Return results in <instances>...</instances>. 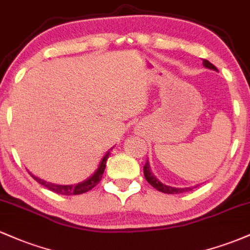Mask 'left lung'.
I'll return each mask as SVG.
<instances>
[{
    "mask_svg": "<svg viewBox=\"0 0 250 250\" xmlns=\"http://www.w3.org/2000/svg\"><path fill=\"white\" fill-rule=\"evenodd\" d=\"M203 65H205L206 68H209V69L217 71L216 67H215L214 64H211L209 61H207V60H203ZM143 174H145L146 180L148 181L149 185H151L155 189H157V190L162 191V193L165 194H180V193H183V191L191 190V188H175V187H170V186L163 185V183L160 182V181L154 176V174L150 171V166H149L148 161L146 162L145 167H143Z\"/></svg>",
    "mask_w": 250,
    "mask_h": 250,
    "instance_id": "8db88e82",
    "label": "left lung"
}]
</instances>
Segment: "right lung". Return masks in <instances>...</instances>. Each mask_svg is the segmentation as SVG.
I'll return each mask as SVG.
<instances>
[{
  "mask_svg": "<svg viewBox=\"0 0 250 250\" xmlns=\"http://www.w3.org/2000/svg\"><path fill=\"white\" fill-rule=\"evenodd\" d=\"M109 154H110V151H108L107 154L103 156L101 163H100L99 168L96 169V171L91 175L89 179H87L85 181H83L81 183H77V185H68V186H62V185H55V183H50V182H47V181L42 180V179H39V177L34 176L33 174L31 175V177H33L34 180H36L37 182L40 183V185L44 186L45 188H48L49 190L54 191V193L56 194H61V195H80V194H83V193H87V191L90 190V189H93L95 186L99 185V182L101 181L102 179V175L104 173V169H105V162H107L108 157H109Z\"/></svg>",
  "mask_w": 250,
  "mask_h": 250,
  "instance_id": "obj_1",
  "label": "right lung"
}]
</instances>
